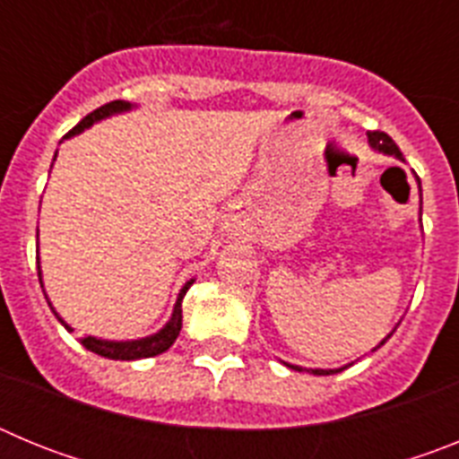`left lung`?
Listing matches in <instances>:
<instances>
[{
	"instance_id": "8db88e82",
	"label": "left lung",
	"mask_w": 459,
	"mask_h": 459,
	"mask_svg": "<svg viewBox=\"0 0 459 459\" xmlns=\"http://www.w3.org/2000/svg\"><path fill=\"white\" fill-rule=\"evenodd\" d=\"M368 142H370V147L375 149V152H379V153H386V156H395L397 160H404L403 158V153H400V149H397V144L395 142L391 140V137L386 135V133H381V131H372V133H368ZM419 188H420V181H419ZM397 328V326H395ZM395 328H393L391 333L386 335V338L381 340L379 344H377L375 350H379L381 344L386 342L388 338H391L393 333H395ZM372 350V351H375ZM287 368H291V370H296V372H303V368L301 366H290V363H287ZM347 368V366H344ZM344 368H338V370H307L310 372V375H335V372H340V370H344Z\"/></svg>"
}]
</instances>
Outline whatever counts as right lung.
Here are the masks:
<instances>
[{
	"mask_svg": "<svg viewBox=\"0 0 459 459\" xmlns=\"http://www.w3.org/2000/svg\"><path fill=\"white\" fill-rule=\"evenodd\" d=\"M128 109H133V105L128 103V100H112V103L100 105L99 109L89 112V115L84 117V119L80 121V124L75 126V128H73V131L68 133L66 137L80 135L84 128L93 126L96 121L108 119V117H112V115H121V112H128ZM55 158H56V153H55ZM36 238H39V232H36ZM36 264H39V257H36ZM39 280H40V287H43L40 264H39ZM193 282H195V280H188V282L181 287L179 296H177V303H174L172 317H169V322L165 324V326L160 328L158 333L147 335V338H140V340H103V338H93V335H87V338H82L80 342H82L89 351H93V354L105 356V359H112V360H137V359H152V356L163 354V351H168L169 347H172L174 340H177V335H179L181 319H184V317H181V301H184L186 291H188V287L193 285ZM46 299H48V296H46ZM48 306H50V310L55 312V317L62 322V326L66 328V331H73V328L68 326V324L64 322L59 315H56V310L52 307L50 301H48Z\"/></svg>",
	"mask_w": 459,
	"mask_h": 459,
	"instance_id": "add662e5",
	"label": "right lung"
}]
</instances>
